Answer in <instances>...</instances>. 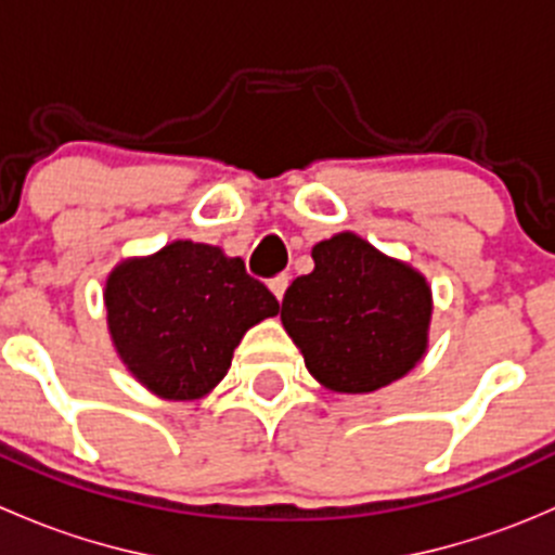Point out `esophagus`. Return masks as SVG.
<instances>
[{"label": "esophagus", "instance_id": "obj_1", "mask_svg": "<svg viewBox=\"0 0 555 555\" xmlns=\"http://www.w3.org/2000/svg\"><path fill=\"white\" fill-rule=\"evenodd\" d=\"M268 287H271V293L276 295V300H282L284 293H287V287H289V276L287 273H282V276H273L271 282H268Z\"/></svg>", "mask_w": 555, "mask_h": 555}]
</instances>
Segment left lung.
Listing matches in <instances>:
<instances>
[{
	"label": "left lung",
	"instance_id": "1",
	"mask_svg": "<svg viewBox=\"0 0 555 555\" xmlns=\"http://www.w3.org/2000/svg\"><path fill=\"white\" fill-rule=\"evenodd\" d=\"M313 271L282 300V324L306 367L333 391H376L405 376L427 349L433 295L422 273L354 233L319 242Z\"/></svg>",
	"mask_w": 555,
	"mask_h": 555
}]
</instances>
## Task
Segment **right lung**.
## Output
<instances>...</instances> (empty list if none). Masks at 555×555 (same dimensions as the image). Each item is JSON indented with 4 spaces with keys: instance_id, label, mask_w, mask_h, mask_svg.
Masks as SVG:
<instances>
[{
    "instance_id": "right-lung-1",
    "label": "right lung",
    "mask_w": 555,
    "mask_h": 555,
    "mask_svg": "<svg viewBox=\"0 0 555 555\" xmlns=\"http://www.w3.org/2000/svg\"><path fill=\"white\" fill-rule=\"evenodd\" d=\"M106 322L128 371L166 400H195L222 382L251 324L279 300L217 246L173 242L106 279Z\"/></svg>"
}]
</instances>
